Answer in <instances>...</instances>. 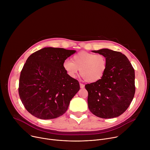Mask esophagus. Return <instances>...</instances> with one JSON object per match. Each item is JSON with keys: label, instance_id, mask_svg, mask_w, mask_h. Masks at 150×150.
Segmentation results:
<instances>
[{"label": "esophagus", "instance_id": "1", "mask_svg": "<svg viewBox=\"0 0 150 150\" xmlns=\"http://www.w3.org/2000/svg\"><path fill=\"white\" fill-rule=\"evenodd\" d=\"M79 85H80V88H83L84 87H85V85L83 83H80Z\"/></svg>", "mask_w": 150, "mask_h": 150}]
</instances>
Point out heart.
<instances>
[{"mask_svg":"<svg viewBox=\"0 0 150 150\" xmlns=\"http://www.w3.org/2000/svg\"><path fill=\"white\" fill-rule=\"evenodd\" d=\"M72 60L67 59L63 62L64 70L71 77L75 78L80 69L81 76L88 82L101 79L108 67L106 57L101 54L81 52L75 54Z\"/></svg>","mask_w":150,"mask_h":150,"instance_id":"obj_1","label":"heart"}]
</instances>
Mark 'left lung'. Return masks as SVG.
I'll list each match as a JSON object with an SVG mask.
<instances>
[{"label": "left lung", "instance_id": "left-lung-1", "mask_svg": "<svg viewBox=\"0 0 150 150\" xmlns=\"http://www.w3.org/2000/svg\"><path fill=\"white\" fill-rule=\"evenodd\" d=\"M108 60L105 74L99 81L85 85L88 105L97 117L110 119L123 113L132 102L135 92V71L127 57L108 49L94 50Z\"/></svg>", "mask_w": 150, "mask_h": 150}]
</instances>
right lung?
<instances>
[{"mask_svg": "<svg viewBox=\"0 0 150 150\" xmlns=\"http://www.w3.org/2000/svg\"><path fill=\"white\" fill-rule=\"evenodd\" d=\"M75 52L45 47L28 57L21 72L18 92L25 108L33 116L52 119L67 112L80 87L78 80L64 70L63 63Z\"/></svg>", "mask_w": 150, "mask_h": 150, "instance_id": "1", "label": "right lung"}]
</instances>
